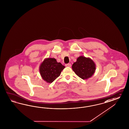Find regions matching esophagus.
I'll return each mask as SVG.
<instances>
[{
    "label": "esophagus",
    "instance_id": "34e87169",
    "mask_svg": "<svg viewBox=\"0 0 129 129\" xmlns=\"http://www.w3.org/2000/svg\"><path fill=\"white\" fill-rule=\"evenodd\" d=\"M65 66L68 67H70L71 66V64H70V63H68V64H65Z\"/></svg>",
    "mask_w": 129,
    "mask_h": 129
}]
</instances>
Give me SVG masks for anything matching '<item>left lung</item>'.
<instances>
[{
  "label": "left lung",
  "mask_w": 129,
  "mask_h": 129,
  "mask_svg": "<svg viewBox=\"0 0 129 129\" xmlns=\"http://www.w3.org/2000/svg\"><path fill=\"white\" fill-rule=\"evenodd\" d=\"M72 68L79 78L87 79L94 75L96 70V65L90 58L80 56L77 58L76 62L73 64Z\"/></svg>",
  "instance_id": "8db88e82"
}]
</instances>
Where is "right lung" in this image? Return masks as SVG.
<instances>
[{
  "mask_svg": "<svg viewBox=\"0 0 129 129\" xmlns=\"http://www.w3.org/2000/svg\"><path fill=\"white\" fill-rule=\"evenodd\" d=\"M65 66L58 62L54 58H46L40 64L39 71L43 80L48 83H51L59 77Z\"/></svg>",
  "mask_w": 129,
  "mask_h": 129,
  "instance_id": "1",
  "label": "right lung"
}]
</instances>
